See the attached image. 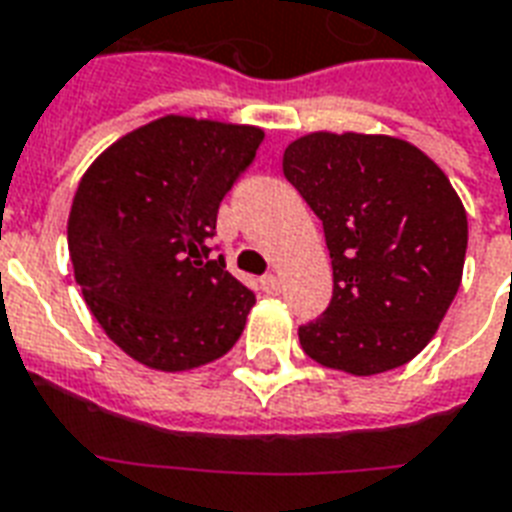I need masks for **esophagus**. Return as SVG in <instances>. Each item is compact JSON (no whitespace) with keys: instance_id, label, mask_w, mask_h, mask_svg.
<instances>
[{"instance_id":"obj_1","label":"esophagus","mask_w":512,"mask_h":512,"mask_svg":"<svg viewBox=\"0 0 512 512\" xmlns=\"http://www.w3.org/2000/svg\"><path fill=\"white\" fill-rule=\"evenodd\" d=\"M260 285H263V290H266L268 295H276L279 290H282V279L276 274H266L263 279H260Z\"/></svg>"}]
</instances>
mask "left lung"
<instances>
[{
    "label": "left lung",
    "mask_w": 512,
    "mask_h": 512,
    "mask_svg": "<svg viewBox=\"0 0 512 512\" xmlns=\"http://www.w3.org/2000/svg\"><path fill=\"white\" fill-rule=\"evenodd\" d=\"M285 179L320 217L333 298L298 328L328 369L372 377L412 361L453 304L467 211L418 146L391 135L309 132L282 157Z\"/></svg>",
    "instance_id": "left-lung-1"
}]
</instances>
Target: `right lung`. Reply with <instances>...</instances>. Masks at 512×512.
<instances>
[{"instance_id": "add662e5", "label": "right lung", "mask_w": 512, "mask_h": 512, "mask_svg": "<svg viewBox=\"0 0 512 512\" xmlns=\"http://www.w3.org/2000/svg\"><path fill=\"white\" fill-rule=\"evenodd\" d=\"M263 138L249 124L162 116L83 173L67 222L75 282L102 331L143 366L198 369L244 331L255 295L208 244Z\"/></svg>"}]
</instances>
